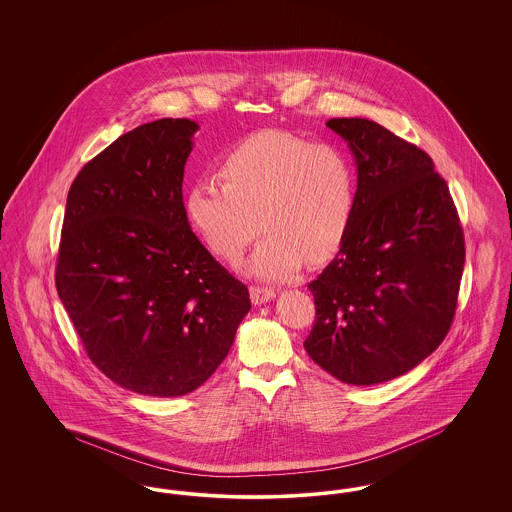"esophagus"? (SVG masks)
I'll list each match as a JSON object with an SVG mask.
<instances>
[{
  "instance_id": "34e87169",
  "label": "esophagus",
  "mask_w": 512,
  "mask_h": 512,
  "mask_svg": "<svg viewBox=\"0 0 512 512\" xmlns=\"http://www.w3.org/2000/svg\"><path fill=\"white\" fill-rule=\"evenodd\" d=\"M251 301H253V305H265L268 301H272L274 297H276V292L274 290H270V288H259V286H255V288H251Z\"/></svg>"
}]
</instances>
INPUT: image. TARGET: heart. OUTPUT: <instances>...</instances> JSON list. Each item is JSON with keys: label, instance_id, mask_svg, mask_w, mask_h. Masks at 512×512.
<instances>
[{"label": "heart", "instance_id": "heart-1", "mask_svg": "<svg viewBox=\"0 0 512 512\" xmlns=\"http://www.w3.org/2000/svg\"><path fill=\"white\" fill-rule=\"evenodd\" d=\"M220 179L197 178L186 192V215L201 242L224 261L242 257L268 236L247 263L263 280H288L305 259L320 263L338 251L355 211V171L334 146L286 132H257L220 161Z\"/></svg>", "mask_w": 512, "mask_h": 512}]
</instances>
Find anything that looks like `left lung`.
Instances as JSON below:
<instances>
[{"instance_id": "obj_1", "label": "left lung", "mask_w": 512, "mask_h": 512, "mask_svg": "<svg viewBox=\"0 0 512 512\" xmlns=\"http://www.w3.org/2000/svg\"><path fill=\"white\" fill-rule=\"evenodd\" d=\"M357 165L355 211L336 259L309 284V357L343 384L374 386L420 365L447 336L463 228L422 149L368 119L326 122Z\"/></svg>"}]
</instances>
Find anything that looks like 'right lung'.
<instances>
[{
  "instance_id": "obj_1",
  "label": "right lung",
  "mask_w": 512,
  "mask_h": 512,
  "mask_svg": "<svg viewBox=\"0 0 512 512\" xmlns=\"http://www.w3.org/2000/svg\"><path fill=\"white\" fill-rule=\"evenodd\" d=\"M199 124L161 119L103 149L67 197L55 286L99 370L178 397L226 359L249 292L197 240L182 182Z\"/></svg>"
}]
</instances>
